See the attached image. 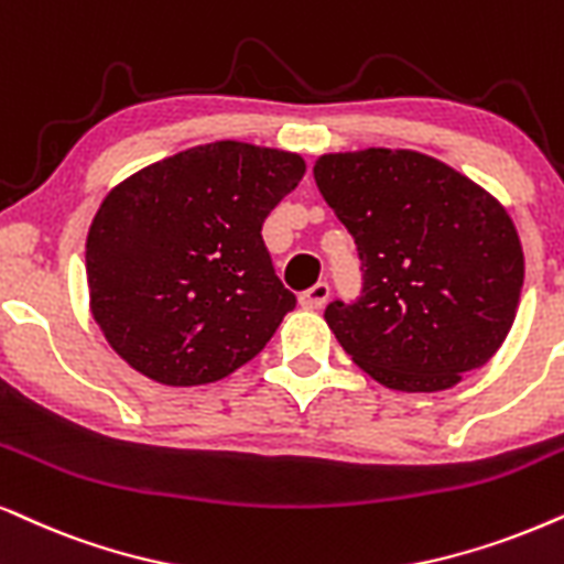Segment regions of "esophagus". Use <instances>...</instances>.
<instances>
[{
	"label": "esophagus",
	"instance_id": "34e87169",
	"mask_svg": "<svg viewBox=\"0 0 564 564\" xmlns=\"http://www.w3.org/2000/svg\"><path fill=\"white\" fill-rule=\"evenodd\" d=\"M326 300H328V284L326 282H316L313 288L300 292V305H303V308H308V311L324 308Z\"/></svg>",
	"mask_w": 564,
	"mask_h": 564
}]
</instances>
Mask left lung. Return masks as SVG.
Listing matches in <instances>:
<instances>
[{
	"mask_svg": "<svg viewBox=\"0 0 564 564\" xmlns=\"http://www.w3.org/2000/svg\"><path fill=\"white\" fill-rule=\"evenodd\" d=\"M313 175L360 256V295L324 311L345 352L397 391H443L481 368L506 341L523 288L506 207L412 150L336 152Z\"/></svg>",
	"mask_w": 564,
	"mask_h": 564,
	"instance_id": "obj_1",
	"label": "left lung"
}]
</instances>
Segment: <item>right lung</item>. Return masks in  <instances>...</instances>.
Instances as JSON below:
<instances>
[{
    "label": "right lung",
    "mask_w": 564,
    "mask_h": 564,
    "mask_svg": "<svg viewBox=\"0 0 564 564\" xmlns=\"http://www.w3.org/2000/svg\"><path fill=\"white\" fill-rule=\"evenodd\" d=\"M303 173L292 152L215 142L116 186L85 248L108 345L165 386L212 383L259 355L297 303L261 225Z\"/></svg>",
    "instance_id": "add662e5"
}]
</instances>
